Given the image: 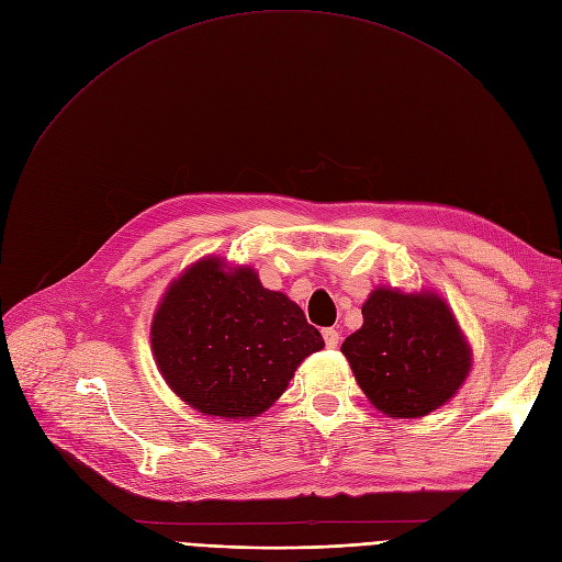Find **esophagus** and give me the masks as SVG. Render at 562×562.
<instances>
[{
  "label": "esophagus",
  "mask_w": 562,
  "mask_h": 562,
  "mask_svg": "<svg viewBox=\"0 0 562 562\" xmlns=\"http://www.w3.org/2000/svg\"><path fill=\"white\" fill-rule=\"evenodd\" d=\"M339 333L335 330V328H326V330H323V341H326V346L328 348H337L339 346Z\"/></svg>",
  "instance_id": "obj_1"
}]
</instances>
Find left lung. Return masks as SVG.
I'll return each instance as SVG.
<instances>
[{"instance_id":"1","label":"left lung","mask_w":562,"mask_h":562,"mask_svg":"<svg viewBox=\"0 0 562 562\" xmlns=\"http://www.w3.org/2000/svg\"><path fill=\"white\" fill-rule=\"evenodd\" d=\"M364 323L341 352L369 401L390 417H424L445 405L471 369L458 323L435 293L375 289Z\"/></svg>"}]
</instances>
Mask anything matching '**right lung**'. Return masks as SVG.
I'll use <instances>...</instances> for the list:
<instances>
[{
	"label": "right lung",
	"instance_id": "right-lung-1",
	"mask_svg": "<svg viewBox=\"0 0 562 562\" xmlns=\"http://www.w3.org/2000/svg\"><path fill=\"white\" fill-rule=\"evenodd\" d=\"M153 352L168 387L202 415L246 419L269 409L321 333L252 269L202 259L175 280L153 321Z\"/></svg>",
	"mask_w": 562,
	"mask_h": 562
}]
</instances>
